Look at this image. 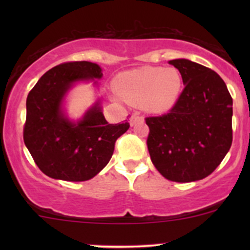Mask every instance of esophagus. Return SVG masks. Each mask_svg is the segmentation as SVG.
Segmentation results:
<instances>
[{"label":"esophagus","mask_w":250,"mask_h":250,"mask_svg":"<svg viewBox=\"0 0 250 250\" xmlns=\"http://www.w3.org/2000/svg\"><path fill=\"white\" fill-rule=\"evenodd\" d=\"M138 122H143V117H141L139 113H133V115L130 116V118H129L130 125H137Z\"/></svg>","instance_id":"esophagus-1"}]
</instances>
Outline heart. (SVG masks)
I'll return each instance as SVG.
<instances>
[{
	"mask_svg": "<svg viewBox=\"0 0 250 250\" xmlns=\"http://www.w3.org/2000/svg\"><path fill=\"white\" fill-rule=\"evenodd\" d=\"M117 93L132 104H141L155 112H165L175 104L181 89V76L175 69L145 66L122 72L116 82Z\"/></svg>",
	"mask_w": 250,
	"mask_h": 250,
	"instance_id": "obj_1",
	"label": "heart"
}]
</instances>
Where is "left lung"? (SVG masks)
<instances>
[{
    "instance_id": "1",
    "label": "left lung",
    "mask_w": 250,
    "mask_h": 250,
    "mask_svg": "<svg viewBox=\"0 0 250 250\" xmlns=\"http://www.w3.org/2000/svg\"><path fill=\"white\" fill-rule=\"evenodd\" d=\"M185 84L175 104L145 118L148 153L166 179L190 183L216 169L232 144V98L223 78L186 59L170 60Z\"/></svg>"
}]
</instances>
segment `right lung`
Segmentation results:
<instances>
[{"label": "right lung", "instance_id": "add662e5", "mask_svg": "<svg viewBox=\"0 0 250 250\" xmlns=\"http://www.w3.org/2000/svg\"><path fill=\"white\" fill-rule=\"evenodd\" d=\"M99 65L67 62L48 70L26 99L24 143L46 175L66 181H85L109 163L115 143L129 123L110 125L98 104L82 121L72 123L62 113V98L77 81L102 78Z\"/></svg>", "mask_w": 250, "mask_h": 250}]
</instances>
